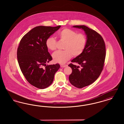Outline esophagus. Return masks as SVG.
<instances>
[{"instance_id": "34e87169", "label": "esophagus", "mask_w": 124, "mask_h": 124, "mask_svg": "<svg viewBox=\"0 0 124 124\" xmlns=\"http://www.w3.org/2000/svg\"><path fill=\"white\" fill-rule=\"evenodd\" d=\"M67 65H60V67L62 68H64L65 67H66Z\"/></svg>"}]
</instances>
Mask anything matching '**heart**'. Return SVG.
Listing matches in <instances>:
<instances>
[{
  "label": "heart",
  "mask_w": 124,
  "mask_h": 124,
  "mask_svg": "<svg viewBox=\"0 0 124 124\" xmlns=\"http://www.w3.org/2000/svg\"><path fill=\"white\" fill-rule=\"evenodd\" d=\"M59 39L65 42L64 51H57L53 54V60L57 63L64 64L74 57L80 56L84 51L87 44V38L82 33H78L76 31L65 28L58 32ZM56 40L53 37H49L46 41L47 48L54 51L56 48Z\"/></svg>",
  "instance_id": "1"
}]
</instances>
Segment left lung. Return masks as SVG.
<instances>
[{
    "label": "left lung",
    "mask_w": 124,
    "mask_h": 124,
    "mask_svg": "<svg viewBox=\"0 0 124 124\" xmlns=\"http://www.w3.org/2000/svg\"><path fill=\"white\" fill-rule=\"evenodd\" d=\"M73 27L82 29L87 37V44L83 53L68 65L72 69L69 77L71 84L77 88H82L94 82L103 69L106 58V46L104 40L99 33L85 25H74Z\"/></svg>",
    "instance_id": "1"
}]
</instances>
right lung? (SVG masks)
I'll use <instances>...</instances> for the list:
<instances>
[{"instance_id": "right-lung-1", "label": "right lung", "mask_w": 124, "mask_h": 124, "mask_svg": "<svg viewBox=\"0 0 124 124\" xmlns=\"http://www.w3.org/2000/svg\"><path fill=\"white\" fill-rule=\"evenodd\" d=\"M60 27L37 26L25 34L19 43L17 59L20 70L27 81L38 88L50 86L60 67L59 64L46 65L53 59L46 41Z\"/></svg>"}]
</instances>
